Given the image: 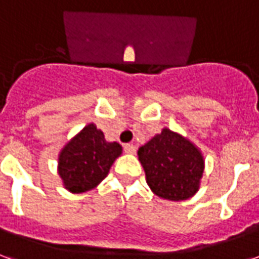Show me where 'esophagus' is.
Segmentation results:
<instances>
[{
    "mask_svg": "<svg viewBox=\"0 0 259 259\" xmlns=\"http://www.w3.org/2000/svg\"><path fill=\"white\" fill-rule=\"evenodd\" d=\"M123 150H124V152H126V154H135L136 146H133V144H124Z\"/></svg>",
    "mask_w": 259,
    "mask_h": 259,
    "instance_id": "obj_1",
    "label": "esophagus"
}]
</instances>
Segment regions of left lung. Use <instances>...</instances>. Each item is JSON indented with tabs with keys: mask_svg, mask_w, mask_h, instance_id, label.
I'll list each match as a JSON object with an SVG mask.
<instances>
[{
	"mask_svg": "<svg viewBox=\"0 0 259 259\" xmlns=\"http://www.w3.org/2000/svg\"><path fill=\"white\" fill-rule=\"evenodd\" d=\"M137 155L146 172L147 185L159 198L187 200L200 189L205 168L204 155L185 136L163 127L139 148Z\"/></svg>",
	"mask_w": 259,
	"mask_h": 259,
	"instance_id": "left-lung-1",
	"label": "left lung"
}]
</instances>
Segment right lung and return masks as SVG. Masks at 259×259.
<instances>
[{
	"instance_id": "right-lung-1",
	"label": "right lung",
	"mask_w": 259,
	"mask_h": 259,
	"mask_svg": "<svg viewBox=\"0 0 259 259\" xmlns=\"http://www.w3.org/2000/svg\"><path fill=\"white\" fill-rule=\"evenodd\" d=\"M120 154L119 143L107 141L96 124L89 123L59 152L58 175L62 185L73 194L94 189L107 178Z\"/></svg>"
}]
</instances>
